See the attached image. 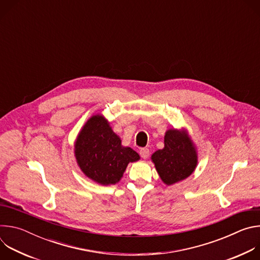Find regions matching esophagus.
<instances>
[{
  "label": "esophagus",
  "instance_id": "34e87169",
  "mask_svg": "<svg viewBox=\"0 0 260 260\" xmlns=\"http://www.w3.org/2000/svg\"><path fill=\"white\" fill-rule=\"evenodd\" d=\"M140 155L142 156V158L146 159L148 156H149V149H148V148H142L140 150Z\"/></svg>",
  "mask_w": 260,
  "mask_h": 260
}]
</instances>
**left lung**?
I'll list each match as a JSON object with an SVG mask.
<instances>
[{
  "label": "left lung",
  "mask_w": 260,
  "mask_h": 260,
  "mask_svg": "<svg viewBox=\"0 0 260 260\" xmlns=\"http://www.w3.org/2000/svg\"><path fill=\"white\" fill-rule=\"evenodd\" d=\"M161 181L170 186L188 178L199 162L198 149L185 127L169 128L165 134V147L151 155Z\"/></svg>",
  "instance_id": "1"
}]
</instances>
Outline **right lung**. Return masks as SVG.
Returning <instances> with one entry per match:
<instances>
[{"mask_svg":"<svg viewBox=\"0 0 260 260\" xmlns=\"http://www.w3.org/2000/svg\"><path fill=\"white\" fill-rule=\"evenodd\" d=\"M74 155L81 172L101 185L118 183L129 162L140 160L131 147L122 146L121 139L101 113L90 116L74 142Z\"/></svg>","mask_w":260,"mask_h":260,"instance_id":"1","label":"right lung"}]
</instances>
